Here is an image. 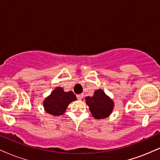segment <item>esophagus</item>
I'll return each mask as SVG.
<instances>
[{
    "label": "esophagus",
    "mask_w": 160,
    "mask_h": 160,
    "mask_svg": "<svg viewBox=\"0 0 160 160\" xmlns=\"http://www.w3.org/2000/svg\"><path fill=\"white\" fill-rule=\"evenodd\" d=\"M77 98H78L79 100H81V99L83 98V95L82 94H79V95H77Z\"/></svg>",
    "instance_id": "esophagus-1"
}]
</instances>
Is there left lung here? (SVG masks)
Wrapping results in <instances>:
<instances>
[{
	"mask_svg": "<svg viewBox=\"0 0 160 160\" xmlns=\"http://www.w3.org/2000/svg\"><path fill=\"white\" fill-rule=\"evenodd\" d=\"M86 102L93 117L98 120L109 117L114 106L112 99L102 89L95 91L93 96L86 97Z\"/></svg>",
	"mask_w": 160,
	"mask_h": 160,
	"instance_id": "1",
	"label": "left lung"
}]
</instances>
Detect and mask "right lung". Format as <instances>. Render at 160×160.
I'll use <instances>...</instances> for the list:
<instances>
[{"instance_id":"1","label":"right lung","mask_w":160,"mask_h":160,"mask_svg":"<svg viewBox=\"0 0 160 160\" xmlns=\"http://www.w3.org/2000/svg\"><path fill=\"white\" fill-rule=\"evenodd\" d=\"M75 100L77 97L73 92H66L62 87H56L43 101V107L49 114L60 116L65 113L68 104Z\"/></svg>"}]
</instances>
